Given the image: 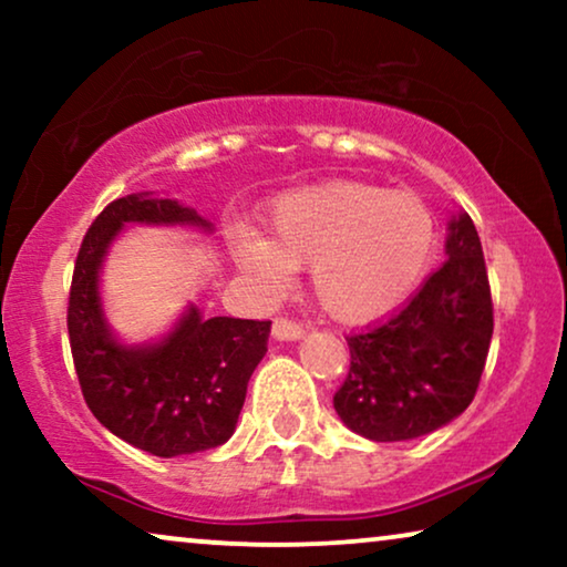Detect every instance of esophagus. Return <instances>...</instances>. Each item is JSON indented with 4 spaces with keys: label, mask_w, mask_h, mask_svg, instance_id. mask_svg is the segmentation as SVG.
<instances>
[{
    "label": "esophagus",
    "mask_w": 567,
    "mask_h": 567,
    "mask_svg": "<svg viewBox=\"0 0 567 567\" xmlns=\"http://www.w3.org/2000/svg\"><path fill=\"white\" fill-rule=\"evenodd\" d=\"M305 336V324L289 320V317H276L274 320V338L276 340H297Z\"/></svg>",
    "instance_id": "1"
}]
</instances>
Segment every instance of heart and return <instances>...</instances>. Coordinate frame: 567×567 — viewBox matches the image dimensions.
<instances>
[{"label": "heart", "mask_w": 567, "mask_h": 567, "mask_svg": "<svg viewBox=\"0 0 567 567\" xmlns=\"http://www.w3.org/2000/svg\"><path fill=\"white\" fill-rule=\"evenodd\" d=\"M436 227L421 198L355 181L284 193L270 208L268 239L237 231L235 260L270 291L309 267L315 299L332 320L367 324L410 297L429 268Z\"/></svg>", "instance_id": "heart-1"}]
</instances>
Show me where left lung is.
<instances>
[{
  "instance_id": "8db88e82",
  "label": "left lung",
  "mask_w": 567,
  "mask_h": 567,
  "mask_svg": "<svg viewBox=\"0 0 567 567\" xmlns=\"http://www.w3.org/2000/svg\"><path fill=\"white\" fill-rule=\"evenodd\" d=\"M449 260L384 322L348 336L351 367L332 405L371 441H408L470 408L493 338V299L477 229L449 224Z\"/></svg>"
}]
</instances>
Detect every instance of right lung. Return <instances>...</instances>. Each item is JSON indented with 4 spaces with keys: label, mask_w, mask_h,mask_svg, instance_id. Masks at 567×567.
Masks as SVG:
<instances>
[{
    "label": "right lung",
    "mask_w": 567,
    "mask_h": 567,
    "mask_svg": "<svg viewBox=\"0 0 567 567\" xmlns=\"http://www.w3.org/2000/svg\"><path fill=\"white\" fill-rule=\"evenodd\" d=\"M198 224L173 198L126 196L84 231L69 289L66 328L84 402L115 436L154 456L196 454L235 433L247 382L268 351L270 320H204L196 307L157 346L128 348L107 330L97 274L123 224Z\"/></svg>",
    "instance_id": "right-lung-1"
}]
</instances>
